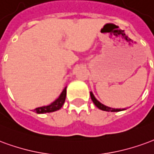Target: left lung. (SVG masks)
Returning <instances> with one entry per match:
<instances>
[{"instance_id": "left-lung-1", "label": "left lung", "mask_w": 154, "mask_h": 154, "mask_svg": "<svg viewBox=\"0 0 154 154\" xmlns=\"http://www.w3.org/2000/svg\"><path fill=\"white\" fill-rule=\"evenodd\" d=\"M90 96H91V99H92V101L94 102V103L95 104V106H97V107H98L99 109L103 110V111H106V112H120L121 111V109H115V108H111V107H109V106H105V105H103V103H101L98 100H97L96 99V97H94V94L92 93V92H90Z\"/></svg>"}]
</instances>
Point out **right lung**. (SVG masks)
<instances>
[{
	"label": "right lung",
	"instance_id": "right-lung-1",
	"mask_svg": "<svg viewBox=\"0 0 154 154\" xmlns=\"http://www.w3.org/2000/svg\"><path fill=\"white\" fill-rule=\"evenodd\" d=\"M66 88H64V90L62 91V93L60 94V97L57 98V100L51 103L50 105L45 106H40L34 109L35 112L41 114V113H46V112H52L55 111L60 109V107L63 106L65 100H66Z\"/></svg>",
	"mask_w": 154,
	"mask_h": 154
}]
</instances>
